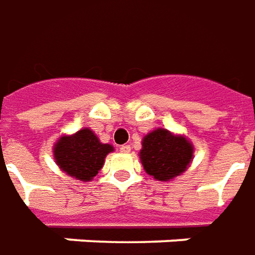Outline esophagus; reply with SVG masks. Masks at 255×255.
<instances>
[{
    "label": "esophagus",
    "mask_w": 255,
    "mask_h": 255,
    "mask_svg": "<svg viewBox=\"0 0 255 255\" xmlns=\"http://www.w3.org/2000/svg\"><path fill=\"white\" fill-rule=\"evenodd\" d=\"M131 150V146L129 145H121L120 146V152H123V153H128Z\"/></svg>",
    "instance_id": "34e87169"
}]
</instances>
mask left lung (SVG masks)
Instances as JSON below:
<instances>
[{"label":"left lung","mask_w":255,"mask_h":255,"mask_svg":"<svg viewBox=\"0 0 255 255\" xmlns=\"http://www.w3.org/2000/svg\"><path fill=\"white\" fill-rule=\"evenodd\" d=\"M193 152V145L184 136H176L167 129L157 128L143 138L139 156L149 176L167 181L186 170Z\"/></svg>","instance_id":"8db88e82"}]
</instances>
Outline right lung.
<instances>
[{"mask_svg":"<svg viewBox=\"0 0 255 255\" xmlns=\"http://www.w3.org/2000/svg\"><path fill=\"white\" fill-rule=\"evenodd\" d=\"M112 150V145L102 143L89 128H84L77 134L60 138L54 146V159L68 176L89 181L102 169L106 155Z\"/></svg>","mask_w":255,"mask_h":255,"instance_id":"obj_1","label":"right lung"}]
</instances>
